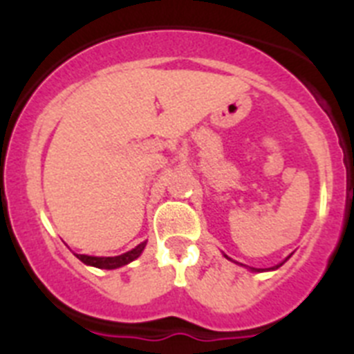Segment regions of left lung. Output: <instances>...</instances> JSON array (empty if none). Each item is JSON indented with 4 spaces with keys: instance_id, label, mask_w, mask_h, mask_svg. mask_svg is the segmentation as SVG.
<instances>
[{
    "instance_id": "1",
    "label": "left lung",
    "mask_w": 354,
    "mask_h": 354,
    "mask_svg": "<svg viewBox=\"0 0 354 354\" xmlns=\"http://www.w3.org/2000/svg\"><path fill=\"white\" fill-rule=\"evenodd\" d=\"M280 266H282V264H280ZM280 266H277V268H280ZM273 270H274V268H273ZM253 271H261V270H253Z\"/></svg>"
}]
</instances>
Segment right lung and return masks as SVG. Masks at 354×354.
<instances>
[{"label":"right lung","instance_id":"right-lung-1","mask_svg":"<svg viewBox=\"0 0 354 354\" xmlns=\"http://www.w3.org/2000/svg\"><path fill=\"white\" fill-rule=\"evenodd\" d=\"M145 248V243L138 245L136 248H133L131 252L124 253V255H118V257H90V255H76L83 264L93 266V268H101V270H115V268H120V266H126L129 262H133L134 259L140 257V253Z\"/></svg>","mask_w":354,"mask_h":354}]
</instances>
